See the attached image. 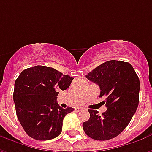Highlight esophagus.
I'll list each match as a JSON object with an SVG mask.
<instances>
[{"mask_svg":"<svg viewBox=\"0 0 152 152\" xmlns=\"http://www.w3.org/2000/svg\"><path fill=\"white\" fill-rule=\"evenodd\" d=\"M81 110H83L82 107H77V108H76V112H80Z\"/></svg>","mask_w":152,"mask_h":152,"instance_id":"obj_1","label":"esophagus"}]
</instances>
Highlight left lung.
Listing matches in <instances>:
<instances>
[{"instance_id": "1", "label": "left lung", "mask_w": 152, "mask_h": 152, "mask_svg": "<svg viewBox=\"0 0 152 152\" xmlns=\"http://www.w3.org/2000/svg\"><path fill=\"white\" fill-rule=\"evenodd\" d=\"M86 76L99 86V97H107V108L101 115L89 109L90 117L83 123V129L94 140L112 139L124 130L136 112L140 89L138 76L130 63L117 60L103 63Z\"/></svg>"}]
</instances>
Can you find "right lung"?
Segmentation results:
<instances>
[{"mask_svg":"<svg viewBox=\"0 0 152 152\" xmlns=\"http://www.w3.org/2000/svg\"><path fill=\"white\" fill-rule=\"evenodd\" d=\"M73 79L44 66L27 68L18 76L13 97L17 117L29 137L45 141L61 134L63 118L74 109L60 107L57 96L60 89L69 87Z\"/></svg>","mask_w":152,"mask_h":152,"instance_id":"obj_1","label":"right lung"}]
</instances>
